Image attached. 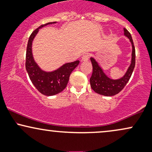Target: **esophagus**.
<instances>
[{
  "label": "esophagus",
  "instance_id": "esophagus-1",
  "mask_svg": "<svg viewBox=\"0 0 152 152\" xmlns=\"http://www.w3.org/2000/svg\"><path fill=\"white\" fill-rule=\"evenodd\" d=\"M88 58H89V56L88 54H83L81 57V61H86L88 60Z\"/></svg>",
  "mask_w": 152,
  "mask_h": 152
}]
</instances>
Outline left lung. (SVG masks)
Returning a JSON list of instances; mask_svg holds the SVG:
<instances>
[{"mask_svg":"<svg viewBox=\"0 0 152 152\" xmlns=\"http://www.w3.org/2000/svg\"><path fill=\"white\" fill-rule=\"evenodd\" d=\"M124 31L125 36L130 40L132 43V57L131 65L123 77L117 80H114L109 78L104 74L102 69L99 66L98 63L96 61L95 59L91 58V61L93 66V72L90 78L91 86L96 93L101 94V95L111 96L119 93L129 81L134 67H135L136 54L133 40H132L131 34L126 28H124Z\"/></svg>","mask_w":152,"mask_h":152,"instance_id":"8db88e82","label":"left lung"}]
</instances>
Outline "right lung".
Masks as SVG:
<instances>
[{"label": "right lung", "mask_w": 152, "mask_h": 152, "mask_svg": "<svg viewBox=\"0 0 152 152\" xmlns=\"http://www.w3.org/2000/svg\"><path fill=\"white\" fill-rule=\"evenodd\" d=\"M56 22L47 23L36 28L29 37L26 56V69L31 82L40 93L46 96H53L61 93L67 86L69 76L75 68L79 64V61L67 63L57 70L46 72L38 67L32 55L33 40L41 28Z\"/></svg>", "instance_id": "obj_1"}]
</instances>
